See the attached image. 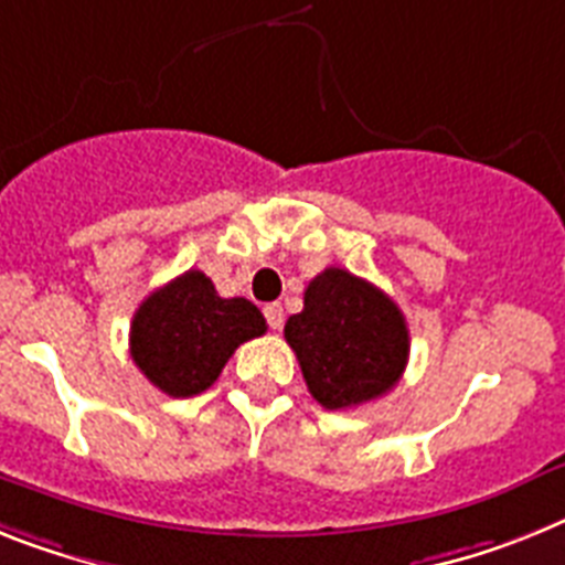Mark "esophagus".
<instances>
[{"instance_id": "34e87169", "label": "esophagus", "mask_w": 565, "mask_h": 565, "mask_svg": "<svg viewBox=\"0 0 565 565\" xmlns=\"http://www.w3.org/2000/svg\"><path fill=\"white\" fill-rule=\"evenodd\" d=\"M264 316H267V324L273 330H281L284 327V307L281 305H267L264 307Z\"/></svg>"}]
</instances>
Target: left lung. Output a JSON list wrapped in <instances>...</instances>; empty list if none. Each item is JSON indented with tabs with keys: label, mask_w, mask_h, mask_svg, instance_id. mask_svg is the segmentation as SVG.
I'll return each instance as SVG.
<instances>
[{
	"label": "left lung",
	"mask_w": 565,
	"mask_h": 565,
	"mask_svg": "<svg viewBox=\"0 0 565 565\" xmlns=\"http://www.w3.org/2000/svg\"><path fill=\"white\" fill-rule=\"evenodd\" d=\"M307 391L327 411L385 396L405 373L411 335L393 298L341 267L307 284L305 310L284 324Z\"/></svg>",
	"instance_id": "obj_1"
}]
</instances>
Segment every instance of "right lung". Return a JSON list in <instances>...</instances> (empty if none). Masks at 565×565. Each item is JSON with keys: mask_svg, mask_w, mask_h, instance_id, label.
Wrapping results in <instances>:
<instances>
[{"mask_svg": "<svg viewBox=\"0 0 565 565\" xmlns=\"http://www.w3.org/2000/svg\"><path fill=\"white\" fill-rule=\"evenodd\" d=\"M264 333L267 321L253 301L221 298L201 269H189L137 307L129 344L151 385L186 399L215 385L230 355Z\"/></svg>", "mask_w": 565, "mask_h": 565, "instance_id": "1", "label": "right lung"}]
</instances>
